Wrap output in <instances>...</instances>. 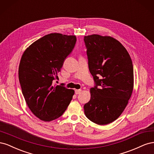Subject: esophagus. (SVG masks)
I'll return each instance as SVG.
<instances>
[{"label": "esophagus", "instance_id": "34e87169", "mask_svg": "<svg viewBox=\"0 0 154 154\" xmlns=\"http://www.w3.org/2000/svg\"><path fill=\"white\" fill-rule=\"evenodd\" d=\"M81 92H82L81 89H76L75 90V94H80Z\"/></svg>", "mask_w": 154, "mask_h": 154}]
</instances>
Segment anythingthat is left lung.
Returning <instances> with one entry per match:
<instances>
[{
  "label": "left lung",
  "instance_id": "left-lung-1",
  "mask_svg": "<svg viewBox=\"0 0 154 154\" xmlns=\"http://www.w3.org/2000/svg\"><path fill=\"white\" fill-rule=\"evenodd\" d=\"M88 69L95 82L85 104L86 117L97 125L117 119L127 106L134 88V69L128 51L111 36H84ZM99 87L97 88V87Z\"/></svg>",
  "mask_w": 154,
  "mask_h": 154
}]
</instances>
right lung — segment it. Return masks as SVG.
Returning <instances> with one entry per match:
<instances>
[{
	"label": "right lung",
	"instance_id": "obj_1",
	"mask_svg": "<svg viewBox=\"0 0 154 154\" xmlns=\"http://www.w3.org/2000/svg\"><path fill=\"white\" fill-rule=\"evenodd\" d=\"M76 42L74 35L51 33L30 45L23 53L18 67L22 94L29 109L44 122L61 116L69 106L74 91L53 85L64 60Z\"/></svg>",
	"mask_w": 154,
	"mask_h": 154
}]
</instances>
